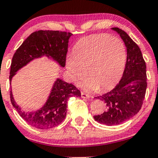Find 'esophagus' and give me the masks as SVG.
<instances>
[{
    "label": "esophagus",
    "mask_w": 158,
    "mask_h": 158,
    "mask_svg": "<svg viewBox=\"0 0 158 158\" xmlns=\"http://www.w3.org/2000/svg\"><path fill=\"white\" fill-rule=\"evenodd\" d=\"M81 97L84 98V99H89V98H90L89 94H85V93H84V92H81Z\"/></svg>",
    "instance_id": "obj_1"
}]
</instances>
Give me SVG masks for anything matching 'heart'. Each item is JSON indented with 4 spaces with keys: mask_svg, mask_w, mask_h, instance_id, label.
Segmentation results:
<instances>
[{
    "mask_svg": "<svg viewBox=\"0 0 158 158\" xmlns=\"http://www.w3.org/2000/svg\"><path fill=\"white\" fill-rule=\"evenodd\" d=\"M126 50L120 39L109 34H94L82 38L74 46L73 54L65 61L69 78L75 82L88 73L81 83L85 89L103 91L115 86L122 77Z\"/></svg>",
    "mask_w": 158,
    "mask_h": 158,
    "instance_id": "1",
    "label": "heart"
}]
</instances>
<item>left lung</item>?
Segmentation results:
<instances>
[{
  "label": "left lung",
  "mask_w": 158,
  "mask_h": 158,
  "mask_svg": "<svg viewBox=\"0 0 158 158\" xmlns=\"http://www.w3.org/2000/svg\"><path fill=\"white\" fill-rule=\"evenodd\" d=\"M124 41L127 50L126 68L115 88L98 97L105 102L106 110L94 116L98 123L107 126L128 120L140 110L147 88L146 65L139 48L130 36L118 27H113Z\"/></svg>",
  "instance_id": "8db88e82"
}]
</instances>
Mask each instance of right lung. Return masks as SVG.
Returning a JSON list of instances; mask_svg holds the SVG:
<instances>
[{
  "label": "right lung",
  "mask_w": 158,
  "mask_h": 158,
  "mask_svg": "<svg viewBox=\"0 0 158 158\" xmlns=\"http://www.w3.org/2000/svg\"><path fill=\"white\" fill-rule=\"evenodd\" d=\"M72 33L53 30H39L30 34L17 49L11 63L10 81L16 72L34 59L52 58L62 68L65 66L68 41ZM10 99L18 113L30 126L39 129H49L59 126L67 114L70 97H80V90L73 85L57 79L44 106L34 112H25L16 104L12 90Z\"/></svg>",
  "instance_id": "right-lung-1"
}]
</instances>
